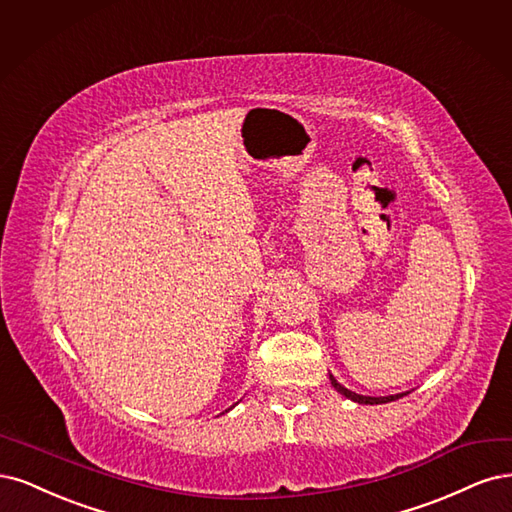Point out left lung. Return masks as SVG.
Returning a JSON list of instances; mask_svg holds the SVG:
<instances>
[{
	"label": "left lung",
	"instance_id": "left-lung-1",
	"mask_svg": "<svg viewBox=\"0 0 512 512\" xmlns=\"http://www.w3.org/2000/svg\"><path fill=\"white\" fill-rule=\"evenodd\" d=\"M329 378H332V385H334L342 395H346V398L353 400V402H359V404H387V402H393V400L402 398V395H387V398H368V395H359V393H355V391H349L346 387H342L334 376H329Z\"/></svg>",
	"mask_w": 512,
	"mask_h": 512
}]
</instances>
